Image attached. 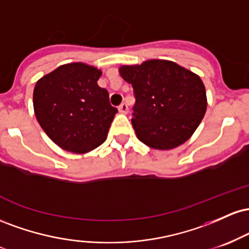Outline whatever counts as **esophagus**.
Returning <instances> with one entry per match:
<instances>
[{"mask_svg": "<svg viewBox=\"0 0 249 249\" xmlns=\"http://www.w3.org/2000/svg\"><path fill=\"white\" fill-rule=\"evenodd\" d=\"M118 110H119V112L123 113V115H126V113L128 112V107H127V104H125V103H122V104L119 105Z\"/></svg>", "mask_w": 249, "mask_h": 249, "instance_id": "esophagus-1", "label": "esophagus"}]
</instances>
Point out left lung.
<instances>
[{"label": "left lung", "mask_w": 249, "mask_h": 249, "mask_svg": "<svg viewBox=\"0 0 249 249\" xmlns=\"http://www.w3.org/2000/svg\"><path fill=\"white\" fill-rule=\"evenodd\" d=\"M119 73L136 96L132 125L137 138L154 150H172L192 137L206 113L201 78L166 59L122 65Z\"/></svg>", "instance_id": "left-lung-1"}]
</instances>
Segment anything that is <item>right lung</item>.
I'll return each mask as SVG.
<instances>
[{"instance_id":"obj_1","label":"right lung","mask_w":249,"mask_h":249,"mask_svg":"<svg viewBox=\"0 0 249 249\" xmlns=\"http://www.w3.org/2000/svg\"><path fill=\"white\" fill-rule=\"evenodd\" d=\"M102 70L87 63L59 65L36 82L34 111L47 136L72 153H88L105 142L118 112L97 84Z\"/></svg>"}]
</instances>
